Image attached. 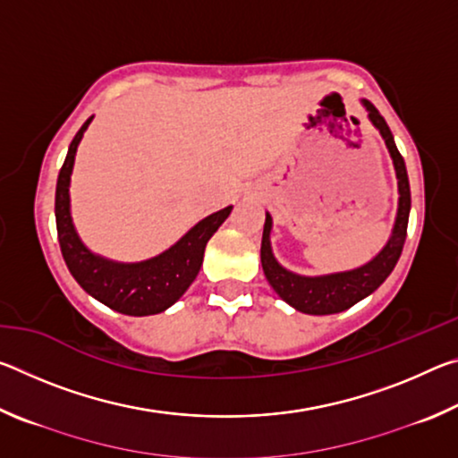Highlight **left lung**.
Wrapping results in <instances>:
<instances>
[{"label":"left lung","instance_id":"obj_1","mask_svg":"<svg viewBox=\"0 0 458 458\" xmlns=\"http://www.w3.org/2000/svg\"><path fill=\"white\" fill-rule=\"evenodd\" d=\"M363 106L368 108L369 121L379 129L382 133L387 151H390L394 159V167H396L398 177V216L396 224H394L392 236L387 244L382 248L374 260L363 265L355 270H347V273H335L325 276H301L289 273L283 268L273 257L270 250V228H273V218L267 214L265 230H262V244H260V262L262 270H265L267 281L276 291L278 297L286 301L291 307L297 309L301 313L307 315H331L345 311V309L360 303L368 294L374 293L379 284H382L390 273L396 267V262L402 254L408 230V216H410V183L406 174V164L402 157L396 143H394L392 131L386 125L382 114L377 108L363 100Z\"/></svg>","mask_w":458,"mask_h":458}]
</instances>
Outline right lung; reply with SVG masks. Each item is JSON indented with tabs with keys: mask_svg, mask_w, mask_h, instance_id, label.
Wrapping results in <instances>:
<instances>
[{
	"mask_svg": "<svg viewBox=\"0 0 458 458\" xmlns=\"http://www.w3.org/2000/svg\"><path fill=\"white\" fill-rule=\"evenodd\" d=\"M90 121L92 117L74 135L56 183L54 210H56V230L62 257H64L74 281L103 305L131 317L161 313L167 307H172L188 291L193 278L198 276L208 240L228 218L232 206L198 222L180 242L151 260L121 265V262L95 257L81 242L72 226L71 196H68L76 147H79Z\"/></svg>",
	"mask_w": 458,
	"mask_h": 458,
	"instance_id": "1",
	"label": "right lung"
}]
</instances>
